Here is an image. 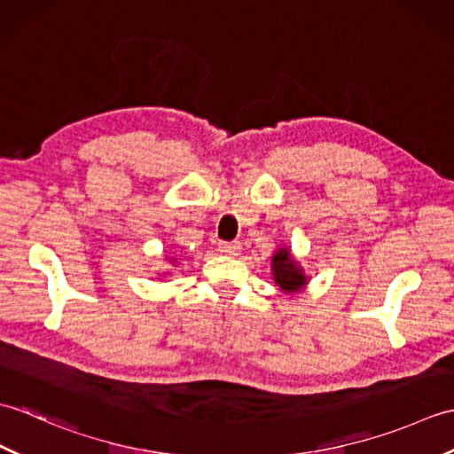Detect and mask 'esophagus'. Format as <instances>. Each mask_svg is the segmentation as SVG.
<instances>
[{"label":"esophagus","mask_w":454,"mask_h":454,"mask_svg":"<svg viewBox=\"0 0 454 454\" xmlns=\"http://www.w3.org/2000/svg\"><path fill=\"white\" fill-rule=\"evenodd\" d=\"M239 249H242V244L239 242H222L220 244V252L226 255H238Z\"/></svg>","instance_id":"obj_1"}]
</instances>
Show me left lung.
<instances>
[{
  "instance_id": "left-lung-1",
  "label": "left lung",
  "mask_w": 454,
  "mask_h": 454,
  "mask_svg": "<svg viewBox=\"0 0 454 454\" xmlns=\"http://www.w3.org/2000/svg\"><path fill=\"white\" fill-rule=\"evenodd\" d=\"M271 271L275 283L285 293H298L302 291L308 283L302 267H298L296 259L291 255V249L281 247L277 249L271 259Z\"/></svg>"
}]
</instances>
